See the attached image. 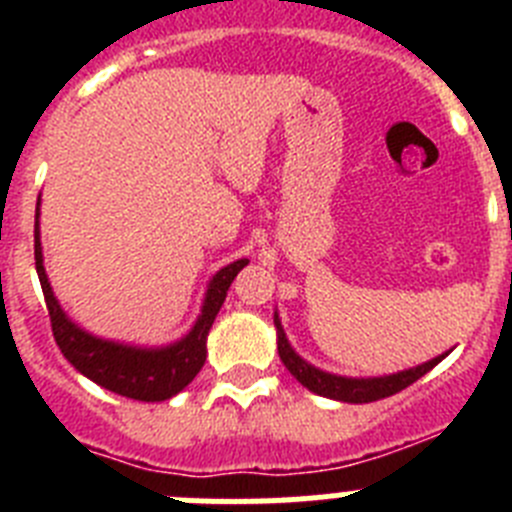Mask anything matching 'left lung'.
I'll return each mask as SVG.
<instances>
[{
    "label": "left lung",
    "instance_id": "8db88e82",
    "mask_svg": "<svg viewBox=\"0 0 512 512\" xmlns=\"http://www.w3.org/2000/svg\"><path fill=\"white\" fill-rule=\"evenodd\" d=\"M277 323V346H279V359L284 361L292 377L297 379L300 384H305L307 390L315 392V395L330 397V400H341V402H377L384 400V397L397 395L405 387H410L413 382H418L423 374H428L443 356L438 359L428 361V364H420L415 369H408V372L400 374H390V377H377V379H346V377H336V374L320 372L315 366H310L307 361H302L300 356L292 351V346L287 343V336H284L282 323L279 318H274Z\"/></svg>",
    "mask_w": 512,
    "mask_h": 512
}]
</instances>
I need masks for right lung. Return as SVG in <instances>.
<instances>
[{
	"mask_svg": "<svg viewBox=\"0 0 512 512\" xmlns=\"http://www.w3.org/2000/svg\"><path fill=\"white\" fill-rule=\"evenodd\" d=\"M246 264V259L233 261V264L220 269L212 277L200 320H197V325H194L187 338H182L179 343L166 348L120 346V343L89 336V333L76 328L63 315L61 305H58L51 292L48 277H45L43 253H40L38 238V210H35V269H38L40 287H43L45 307H48V315H51L53 338H56L61 354L84 377L97 382L104 390L130 397V400H169V397H174L176 392H182L197 377V372L205 366L207 359V333H210L212 323H215V315L223 307L230 284H233V279L238 277V271Z\"/></svg>",
	"mask_w": 512,
	"mask_h": 512,
	"instance_id": "right-lung-1",
	"label": "right lung"
}]
</instances>
